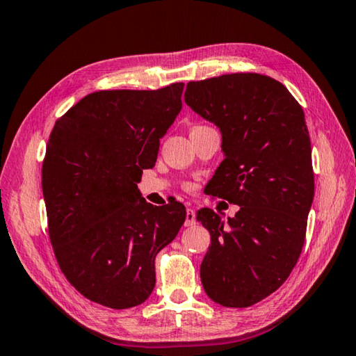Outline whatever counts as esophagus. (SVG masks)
Wrapping results in <instances>:
<instances>
[{
  "instance_id": "34e87169",
  "label": "esophagus",
  "mask_w": 356,
  "mask_h": 356,
  "mask_svg": "<svg viewBox=\"0 0 356 356\" xmlns=\"http://www.w3.org/2000/svg\"><path fill=\"white\" fill-rule=\"evenodd\" d=\"M196 222V213L191 207L186 209V218H185V226H193Z\"/></svg>"
}]
</instances>
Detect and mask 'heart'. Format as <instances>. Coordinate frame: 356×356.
Instances as JSON below:
<instances>
[{
  "instance_id": "b5f03b06",
  "label": "heart",
  "mask_w": 356,
  "mask_h": 356,
  "mask_svg": "<svg viewBox=\"0 0 356 356\" xmlns=\"http://www.w3.org/2000/svg\"><path fill=\"white\" fill-rule=\"evenodd\" d=\"M200 127H201V125H200ZM182 188L186 190V191H190V190L193 188V184H191V182H184V184H182Z\"/></svg>"
}]
</instances>
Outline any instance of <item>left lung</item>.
I'll use <instances>...</instances> for the list:
<instances>
[{"instance_id": "obj_1", "label": "left lung", "mask_w": 356, "mask_h": 356, "mask_svg": "<svg viewBox=\"0 0 356 356\" xmlns=\"http://www.w3.org/2000/svg\"><path fill=\"white\" fill-rule=\"evenodd\" d=\"M184 97L222 135L226 156L207 195L238 206L226 225L210 209L197 213L210 232L202 287L215 303L248 308L282 286L305 245L314 171L303 108L252 72L190 81Z\"/></svg>"}]
</instances>
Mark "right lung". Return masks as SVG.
<instances>
[{
	"instance_id": "add662e5",
	"label": "right lung",
	"mask_w": 356,
	"mask_h": 356,
	"mask_svg": "<svg viewBox=\"0 0 356 356\" xmlns=\"http://www.w3.org/2000/svg\"><path fill=\"white\" fill-rule=\"evenodd\" d=\"M182 91L172 83L88 94L48 138L42 191L55 257L84 298L106 308H134L152 293L155 256L186 218L182 202L154 207L136 185L182 110Z\"/></svg>"
}]
</instances>
